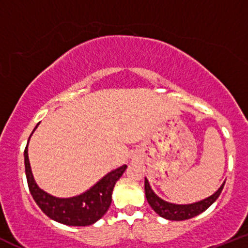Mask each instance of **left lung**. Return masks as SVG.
Instances as JSON below:
<instances>
[{"label": "left lung", "mask_w": 248, "mask_h": 248, "mask_svg": "<svg viewBox=\"0 0 248 248\" xmlns=\"http://www.w3.org/2000/svg\"><path fill=\"white\" fill-rule=\"evenodd\" d=\"M224 184L225 182L223 183L222 186H220L212 196H210V198L205 199V200L202 201H199V202L190 203V205H174V203H170L163 201L162 199L158 198V196L151 190L148 179H145L144 188H145V196L149 205L151 206V208H153L160 217H163L166 218V219L170 220H185L190 219V218L195 217V216L200 215L203 211L207 210V208L219 198L220 193H222L223 188H224Z\"/></svg>", "instance_id": "1"}]
</instances>
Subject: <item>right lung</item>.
Wrapping results in <instances>:
<instances>
[{"label":"right lung","instance_id":"add662e5","mask_svg":"<svg viewBox=\"0 0 248 248\" xmlns=\"http://www.w3.org/2000/svg\"><path fill=\"white\" fill-rule=\"evenodd\" d=\"M24 160H25V174L29 190L38 207L50 219L62 223V224L74 225V227H86V225L93 224L107 213L111 205V194L115 183L120 179L127 168V166L124 165L117 170H111L105 177H103L94 186L81 195L75 196V198L59 199L49 195L38 188L33 180L30 162H29L28 145L24 150Z\"/></svg>","mask_w":248,"mask_h":248}]
</instances>
